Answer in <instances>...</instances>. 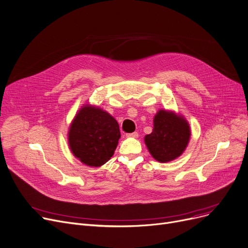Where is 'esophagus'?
Here are the masks:
<instances>
[{"mask_svg":"<svg viewBox=\"0 0 248 248\" xmlns=\"http://www.w3.org/2000/svg\"><path fill=\"white\" fill-rule=\"evenodd\" d=\"M127 137H133V138H137L139 136V134L137 132H133V133H128L126 134Z\"/></svg>","mask_w":248,"mask_h":248,"instance_id":"obj_1","label":"esophagus"}]
</instances>
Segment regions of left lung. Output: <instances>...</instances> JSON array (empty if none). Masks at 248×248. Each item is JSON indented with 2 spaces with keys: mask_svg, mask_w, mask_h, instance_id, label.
I'll list each match as a JSON object with an SVG mask.
<instances>
[{
  "mask_svg": "<svg viewBox=\"0 0 248 248\" xmlns=\"http://www.w3.org/2000/svg\"><path fill=\"white\" fill-rule=\"evenodd\" d=\"M190 137V126L183 116L159 110L153 119V130L144 137V141L153 158L169 162L185 151Z\"/></svg>",
  "mask_w": 248,
  "mask_h": 248,
  "instance_id": "1",
  "label": "left lung"
}]
</instances>
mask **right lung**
Wrapping results in <instances>:
<instances>
[{"label": "right lung", "mask_w": 248, "mask_h": 248, "mask_svg": "<svg viewBox=\"0 0 248 248\" xmlns=\"http://www.w3.org/2000/svg\"><path fill=\"white\" fill-rule=\"evenodd\" d=\"M120 136L119 124L109 113L85 105L70 124L68 144L78 160L98 168L113 156Z\"/></svg>", "instance_id": "obj_1"}]
</instances>
